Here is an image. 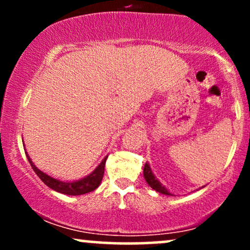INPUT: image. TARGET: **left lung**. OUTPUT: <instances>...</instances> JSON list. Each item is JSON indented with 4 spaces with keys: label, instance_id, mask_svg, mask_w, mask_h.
I'll use <instances>...</instances> for the list:
<instances>
[{
    "label": "left lung",
    "instance_id": "left-lung-1",
    "mask_svg": "<svg viewBox=\"0 0 250 250\" xmlns=\"http://www.w3.org/2000/svg\"><path fill=\"white\" fill-rule=\"evenodd\" d=\"M143 176H145V179H146V181H147L148 185L150 186L153 189H155V190L159 191V193H161V194H165V195H170V193H168L167 189L163 187L161 183L155 179L153 171H151V169H150V167H149L148 163H146L145 168H143Z\"/></svg>",
    "mask_w": 250,
    "mask_h": 250
}]
</instances>
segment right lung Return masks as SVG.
I'll use <instances>...</instances> for the list:
<instances>
[{
	"label": "right lung",
	"mask_w": 250,
	"mask_h": 250,
	"mask_svg": "<svg viewBox=\"0 0 250 250\" xmlns=\"http://www.w3.org/2000/svg\"><path fill=\"white\" fill-rule=\"evenodd\" d=\"M25 154H27V151H25ZM107 157H104V159L102 160V162L97 166V168L90 175H88V176H85L84 179L82 180L75 181V182H62V181L54 179V177H51L49 175L43 173L40 169H37L35 167V165L31 162L29 156H28V160H29L31 168L34 169V171H35L37 176H39L40 179L42 180V182L44 183V185H47L49 188L65 195H82L95 190V189L100 186L103 177V173H104V165Z\"/></svg>",
	"instance_id": "1"
}]
</instances>
